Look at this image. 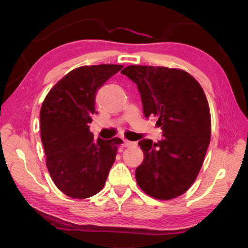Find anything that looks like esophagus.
<instances>
[{"label": "esophagus", "instance_id": "34e87169", "mask_svg": "<svg viewBox=\"0 0 248 248\" xmlns=\"http://www.w3.org/2000/svg\"><path fill=\"white\" fill-rule=\"evenodd\" d=\"M134 144H135L134 141H130V140H124L123 146H124V147H131V146H133Z\"/></svg>", "mask_w": 248, "mask_h": 248}]
</instances>
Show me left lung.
<instances>
[{"label": "left lung", "mask_w": 248, "mask_h": 248, "mask_svg": "<svg viewBox=\"0 0 248 248\" xmlns=\"http://www.w3.org/2000/svg\"><path fill=\"white\" fill-rule=\"evenodd\" d=\"M121 73L140 93L146 117L154 116L164 140L139 141L144 161L136 168L139 186L149 196L170 200L192 186L211 139V115L202 87L178 68L131 65Z\"/></svg>", "instance_id": "left-lung-1"}]
</instances>
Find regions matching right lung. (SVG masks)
I'll return each instance as SVG.
<instances>
[{
  "instance_id": "add662e5",
  "label": "right lung",
  "mask_w": 248,
  "mask_h": 248,
  "mask_svg": "<svg viewBox=\"0 0 248 248\" xmlns=\"http://www.w3.org/2000/svg\"><path fill=\"white\" fill-rule=\"evenodd\" d=\"M123 65L82 66L68 72L46 94L40 109L46 164L56 187L76 199L103 188L123 140H93L89 131L96 92Z\"/></svg>"
}]
</instances>
